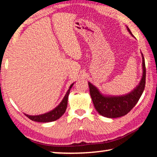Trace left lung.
<instances>
[{
  "label": "left lung",
  "mask_w": 157,
  "mask_h": 157,
  "mask_svg": "<svg viewBox=\"0 0 157 157\" xmlns=\"http://www.w3.org/2000/svg\"><path fill=\"white\" fill-rule=\"evenodd\" d=\"M127 28L131 35L132 33ZM143 76L139 84L129 94L121 96H105L99 91L96 87L89 82V91L95 109L102 116L107 118H119L128 113L139 100L144 91L145 86V63L143 55Z\"/></svg>",
  "instance_id": "left-lung-1"
}]
</instances>
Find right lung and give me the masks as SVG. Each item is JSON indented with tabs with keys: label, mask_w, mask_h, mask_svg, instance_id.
<instances>
[{
	"label": "right lung",
	"mask_w": 157,
	"mask_h": 157,
	"mask_svg": "<svg viewBox=\"0 0 157 157\" xmlns=\"http://www.w3.org/2000/svg\"><path fill=\"white\" fill-rule=\"evenodd\" d=\"M73 85V84H71L70 87H69L68 91L66 92L64 98H63L62 102H60V104L53 110L50 111L48 113L41 114V115L38 116H30L28 115V114H25V115L28 118H30V120L36 122H39V123H49V122H52L59 119L65 113L66 107H67L68 95Z\"/></svg>",
	"instance_id": "1"
}]
</instances>
